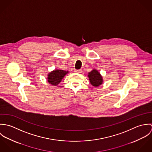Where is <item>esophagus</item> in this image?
<instances>
[{"instance_id": "obj_1", "label": "esophagus", "mask_w": 152, "mask_h": 152, "mask_svg": "<svg viewBox=\"0 0 152 152\" xmlns=\"http://www.w3.org/2000/svg\"><path fill=\"white\" fill-rule=\"evenodd\" d=\"M75 72H78V73H81L82 72V69H76L75 71Z\"/></svg>"}]
</instances>
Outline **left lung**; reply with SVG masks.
<instances>
[{
    "label": "left lung",
    "instance_id": "obj_1",
    "mask_svg": "<svg viewBox=\"0 0 152 152\" xmlns=\"http://www.w3.org/2000/svg\"><path fill=\"white\" fill-rule=\"evenodd\" d=\"M88 77L91 84L94 87H98L102 83V77L96 69H94L89 72Z\"/></svg>",
    "mask_w": 152,
    "mask_h": 152
}]
</instances>
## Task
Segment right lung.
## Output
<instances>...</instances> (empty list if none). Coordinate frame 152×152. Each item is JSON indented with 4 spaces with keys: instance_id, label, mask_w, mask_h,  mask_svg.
I'll use <instances>...</instances> for the list:
<instances>
[{
    "instance_id": "right-lung-1",
    "label": "right lung",
    "mask_w": 152,
    "mask_h": 152,
    "mask_svg": "<svg viewBox=\"0 0 152 152\" xmlns=\"http://www.w3.org/2000/svg\"><path fill=\"white\" fill-rule=\"evenodd\" d=\"M67 73L68 71L64 70H54L48 74V82L53 86H57Z\"/></svg>"
}]
</instances>
